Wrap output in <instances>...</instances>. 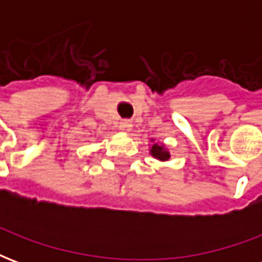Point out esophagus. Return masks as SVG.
Listing matches in <instances>:
<instances>
[{"label": "esophagus", "mask_w": 262, "mask_h": 262, "mask_svg": "<svg viewBox=\"0 0 262 262\" xmlns=\"http://www.w3.org/2000/svg\"><path fill=\"white\" fill-rule=\"evenodd\" d=\"M132 122L130 120H120L119 122V129L120 130H125V132H129L132 129Z\"/></svg>", "instance_id": "obj_1"}]
</instances>
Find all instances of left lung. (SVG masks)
<instances>
[{
  "label": "left lung",
  "mask_w": 262,
  "mask_h": 262,
  "mask_svg": "<svg viewBox=\"0 0 262 262\" xmlns=\"http://www.w3.org/2000/svg\"><path fill=\"white\" fill-rule=\"evenodd\" d=\"M150 153H151L153 157L160 160V161H167V160L170 159V153L165 150L163 144H157V143L153 144V147H151V150H150Z\"/></svg>",
  "instance_id": "8db88e82"
}]
</instances>
